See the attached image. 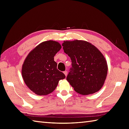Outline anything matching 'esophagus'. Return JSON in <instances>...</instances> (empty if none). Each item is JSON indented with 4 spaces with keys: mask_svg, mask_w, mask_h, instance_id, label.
<instances>
[{
    "mask_svg": "<svg viewBox=\"0 0 129 129\" xmlns=\"http://www.w3.org/2000/svg\"><path fill=\"white\" fill-rule=\"evenodd\" d=\"M63 73H64V74L65 75V76H67V71H65L63 72Z\"/></svg>",
    "mask_w": 129,
    "mask_h": 129,
    "instance_id": "esophagus-1",
    "label": "esophagus"
}]
</instances>
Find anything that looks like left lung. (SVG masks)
Wrapping results in <instances>:
<instances>
[{
  "instance_id": "obj_1",
  "label": "left lung",
  "mask_w": 129,
  "mask_h": 129,
  "mask_svg": "<svg viewBox=\"0 0 129 129\" xmlns=\"http://www.w3.org/2000/svg\"><path fill=\"white\" fill-rule=\"evenodd\" d=\"M62 46L64 53L71 59L72 67L67 80L75 91L87 95L100 90L108 70L106 59L101 52L85 41H64Z\"/></svg>"
}]
</instances>
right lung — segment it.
I'll list each match as a JSON object with an SVG mask.
<instances>
[{
    "label": "right lung",
    "mask_w": 129,
    "mask_h": 129,
    "mask_svg": "<svg viewBox=\"0 0 129 129\" xmlns=\"http://www.w3.org/2000/svg\"><path fill=\"white\" fill-rule=\"evenodd\" d=\"M61 48L58 42L48 41L39 44L26 58L22 66L25 83L33 92L46 95L53 92L59 80L66 77L57 68L54 56Z\"/></svg>",
    "instance_id": "add662e5"
}]
</instances>
